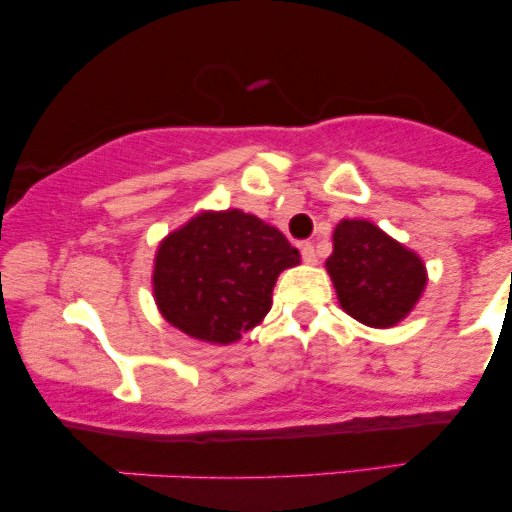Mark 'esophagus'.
<instances>
[{
    "instance_id": "34e87169",
    "label": "esophagus",
    "mask_w": 512,
    "mask_h": 512,
    "mask_svg": "<svg viewBox=\"0 0 512 512\" xmlns=\"http://www.w3.org/2000/svg\"><path fill=\"white\" fill-rule=\"evenodd\" d=\"M301 257H303V262H305V264H315V262H317V252H315V245H310V243H303V245H301Z\"/></svg>"
}]
</instances>
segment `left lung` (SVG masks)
Returning <instances> with one entry per match:
<instances>
[{"instance_id":"8db88e82","label":"left lung","mask_w":512,"mask_h":512,"mask_svg":"<svg viewBox=\"0 0 512 512\" xmlns=\"http://www.w3.org/2000/svg\"><path fill=\"white\" fill-rule=\"evenodd\" d=\"M327 272L339 305L368 327H395L426 289V267L414 250L363 219H344L334 228Z\"/></svg>"}]
</instances>
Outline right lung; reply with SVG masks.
I'll return each instance as SVG.
<instances>
[{
  "label": "right lung",
  "mask_w": 512,
  "mask_h": 512,
  "mask_svg": "<svg viewBox=\"0 0 512 512\" xmlns=\"http://www.w3.org/2000/svg\"><path fill=\"white\" fill-rule=\"evenodd\" d=\"M298 262L284 233L257 216L202 211L158 245L154 298L187 337L231 344L260 325L279 274Z\"/></svg>",
  "instance_id": "right-lung-1"
}]
</instances>
